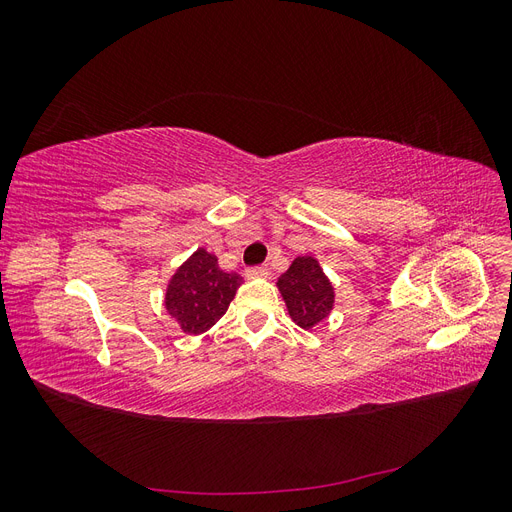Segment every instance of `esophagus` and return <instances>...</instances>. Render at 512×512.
<instances>
[{"label": "esophagus", "instance_id": "esophagus-1", "mask_svg": "<svg viewBox=\"0 0 512 512\" xmlns=\"http://www.w3.org/2000/svg\"><path fill=\"white\" fill-rule=\"evenodd\" d=\"M269 275V269L265 265L260 267H247L245 269V277H250V280H254V277H267Z\"/></svg>", "mask_w": 512, "mask_h": 512}]
</instances>
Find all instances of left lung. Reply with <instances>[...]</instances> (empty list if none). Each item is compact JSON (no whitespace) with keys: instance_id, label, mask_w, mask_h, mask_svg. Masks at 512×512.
I'll list each match as a JSON object with an SVG mask.
<instances>
[{"instance_id":"1","label":"left lung","mask_w":512,"mask_h":512,"mask_svg":"<svg viewBox=\"0 0 512 512\" xmlns=\"http://www.w3.org/2000/svg\"><path fill=\"white\" fill-rule=\"evenodd\" d=\"M277 288L286 301L290 318L301 329H312L331 314L335 301L333 286L312 256L294 258L290 269L277 280Z\"/></svg>"}]
</instances>
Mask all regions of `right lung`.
<instances>
[{
  "label": "right lung",
  "instance_id": "1",
  "mask_svg": "<svg viewBox=\"0 0 512 512\" xmlns=\"http://www.w3.org/2000/svg\"><path fill=\"white\" fill-rule=\"evenodd\" d=\"M241 282L237 273L222 271L218 258L200 247L173 275L164 305L183 333H205L226 314Z\"/></svg>",
  "mask_w": 512,
  "mask_h": 512
}]
</instances>
